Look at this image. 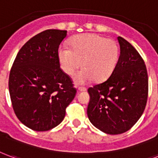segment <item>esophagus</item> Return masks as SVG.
<instances>
[{"label": "esophagus", "mask_w": 158, "mask_h": 158, "mask_svg": "<svg viewBox=\"0 0 158 158\" xmlns=\"http://www.w3.org/2000/svg\"><path fill=\"white\" fill-rule=\"evenodd\" d=\"M78 90H79V92H83V91H86L87 89H86V88H85V87H79V88L78 89Z\"/></svg>", "instance_id": "esophagus-1"}]
</instances>
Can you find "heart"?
Returning a JSON list of instances; mask_svg holds the SVG:
<instances>
[{
  "label": "heart",
  "mask_w": 158,
  "mask_h": 158,
  "mask_svg": "<svg viewBox=\"0 0 158 158\" xmlns=\"http://www.w3.org/2000/svg\"><path fill=\"white\" fill-rule=\"evenodd\" d=\"M58 58L62 69L69 75L81 69L73 77L74 83L84 85L94 79L103 82L114 72L118 58L119 47L115 40L95 33L78 35L71 40V48L61 45Z\"/></svg>",
  "instance_id": "heart-1"
}]
</instances>
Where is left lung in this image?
<instances>
[{
  "instance_id": "1",
  "label": "left lung",
  "mask_w": 158,
  "mask_h": 158,
  "mask_svg": "<svg viewBox=\"0 0 158 158\" xmlns=\"http://www.w3.org/2000/svg\"><path fill=\"white\" fill-rule=\"evenodd\" d=\"M120 57L106 81L88 89L87 115L103 132L118 135L135 125L144 111L148 94V76L143 59L134 47L118 37Z\"/></svg>"
}]
</instances>
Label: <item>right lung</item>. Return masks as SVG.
<instances>
[{
  "label": "right lung",
  "mask_w": 158,
  "mask_h": 158,
  "mask_svg": "<svg viewBox=\"0 0 158 158\" xmlns=\"http://www.w3.org/2000/svg\"><path fill=\"white\" fill-rule=\"evenodd\" d=\"M67 31L48 29L31 37L15 58L9 92L15 114L30 129L45 131L57 127L76 94L69 76L60 69L58 47Z\"/></svg>",
  "instance_id": "obj_1"
}]
</instances>
